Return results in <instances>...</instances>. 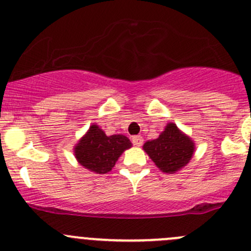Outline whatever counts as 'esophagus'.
<instances>
[{"instance_id":"obj_1","label":"esophagus","mask_w":251,"mask_h":251,"mask_svg":"<svg viewBox=\"0 0 251 251\" xmlns=\"http://www.w3.org/2000/svg\"><path fill=\"white\" fill-rule=\"evenodd\" d=\"M132 143L135 146H141L143 143V137L142 136H132Z\"/></svg>"}]
</instances>
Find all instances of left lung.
I'll use <instances>...</instances> for the list:
<instances>
[{"label":"left lung","instance_id":"1","mask_svg":"<svg viewBox=\"0 0 251 251\" xmlns=\"http://www.w3.org/2000/svg\"><path fill=\"white\" fill-rule=\"evenodd\" d=\"M143 151L159 170L165 174H175L191 161L196 144L189 136L177 127L176 124L169 123L158 138L143 144Z\"/></svg>","mask_w":251,"mask_h":251}]
</instances>
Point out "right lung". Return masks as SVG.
Returning <instances> with one entry per match:
<instances>
[{
  "instance_id": "1",
  "label": "right lung",
  "mask_w": 251,
  "mask_h": 251,
  "mask_svg": "<svg viewBox=\"0 0 251 251\" xmlns=\"http://www.w3.org/2000/svg\"><path fill=\"white\" fill-rule=\"evenodd\" d=\"M132 143L124 135L107 136L96 124H92L87 132L74 147V155L77 163L95 174L111 171L118 159Z\"/></svg>"
}]
</instances>
